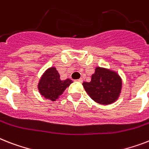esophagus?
<instances>
[{
	"instance_id": "esophagus-1",
	"label": "esophagus",
	"mask_w": 149,
	"mask_h": 149,
	"mask_svg": "<svg viewBox=\"0 0 149 149\" xmlns=\"http://www.w3.org/2000/svg\"><path fill=\"white\" fill-rule=\"evenodd\" d=\"M77 82H79V83H82V82H83V79H77Z\"/></svg>"
}]
</instances>
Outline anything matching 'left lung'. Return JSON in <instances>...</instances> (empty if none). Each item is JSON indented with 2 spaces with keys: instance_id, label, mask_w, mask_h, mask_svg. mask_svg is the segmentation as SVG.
Listing matches in <instances>:
<instances>
[{
  "instance_id": "8db88e82",
  "label": "left lung",
  "mask_w": 149,
  "mask_h": 149,
  "mask_svg": "<svg viewBox=\"0 0 149 149\" xmlns=\"http://www.w3.org/2000/svg\"><path fill=\"white\" fill-rule=\"evenodd\" d=\"M83 86L92 100L102 105L116 102L122 89V79L117 72L102 67H96L91 81Z\"/></svg>"
}]
</instances>
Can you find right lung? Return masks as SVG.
I'll list each match as a JSON object with an SVG mask.
<instances>
[{
    "label": "right lung",
    "mask_w": 149,
    "mask_h": 149,
    "mask_svg": "<svg viewBox=\"0 0 149 149\" xmlns=\"http://www.w3.org/2000/svg\"><path fill=\"white\" fill-rule=\"evenodd\" d=\"M60 77L55 67H50L43 73L38 83V89L45 99L56 101L72 83L70 79L61 80Z\"/></svg>",
    "instance_id": "obj_1"
}]
</instances>
